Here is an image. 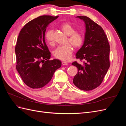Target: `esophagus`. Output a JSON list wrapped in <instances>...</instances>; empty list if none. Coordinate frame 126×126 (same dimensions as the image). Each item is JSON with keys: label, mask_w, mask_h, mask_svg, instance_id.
<instances>
[{"label": "esophagus", "mask_w": 126, "mask_h": 126, "mask_svg": "<svg viewBox=\"0 0 126 126\" xmlns=\"http://www.w3.org/2000/svg\"><path fill=\"white\" fill-rule=\"evenodd\" d=\"M62 64L63 66H66V65H68V63L66 62H62Z\"/></svg>", "instance_id": "esophagus-1"}]
</instances>
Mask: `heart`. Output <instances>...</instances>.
<instances>
[{
  "instance_id": "1",
  "label": "heart",
  "mask_w": 126,
  "mask_h": 126,
  "mask_svg": "<svg viewBox=\"0 0 126 126\" xmlns=\"http://www.w3.org/2000/svg\"><path fill=\"white\" fill-rule=\"evenodd\" d=\"M60 29L65 35L69 36L68 43H71L76 48H79L82 46L84 40L83 36L81 33L76 32V29L73 26L68 23H64L61 25ZM45 39L50 45L54 44L52 30H49L46 32ZM71 44H67L57 47L54 51L55 58L64 61L69 60L73 52V47Z\"/></svg>"
}]
</instances>
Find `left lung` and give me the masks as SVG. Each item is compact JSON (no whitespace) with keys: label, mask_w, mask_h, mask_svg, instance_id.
<instances>
[{"label":"left lung","mask_w":126,"mask_h":126,"mask_svg":"<svg viewBox=\"0 0 126 126\" xmlns=\"http://www.w3.org/2000/svg\"><path fill=\"white\" fill-rule=\"evenodd\" d=\"M85 22L86 32L83 44L76 53V58L83 60V65L77 62L72 65L78 72L73 79L79 89L89 91L96 88L103 81L110 67V46L104 30L86 16H77Z\"/></svg>","instance_id":"1"}]
</instances>
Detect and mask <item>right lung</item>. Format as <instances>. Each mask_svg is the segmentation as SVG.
Here are the masks:
<instances>
[{
  "label": "right lung",
  "instance_id": "obj_1",
  "mask_svg": "<svg viewBox=\"0 0 126 126\" xmlns=\"http://www.w3.org/2000/svg\"><path fill=\"white\" fill-rule=\"evenodd\" d=\"M58 16H41L30 21L19 34L15 47L16 69L25 84L40 88L51 80L62 66L58 59L50 60V52L45 40L46 28Z\"/></svg>",
  "mask_w": 126,
  "mask_h": 126
}]
</instances>
